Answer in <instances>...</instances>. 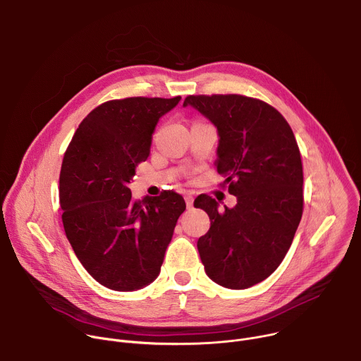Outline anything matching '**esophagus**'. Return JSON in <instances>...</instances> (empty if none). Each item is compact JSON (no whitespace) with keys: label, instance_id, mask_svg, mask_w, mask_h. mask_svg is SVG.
<instances>
[{"label":"esophagus","instance_id":"1","mask_svg":"<svg viewBox=\"0 0 361 361\" xmlns=\"http://www.w3.org/2000/svg\"><path fill=\"white\" fill-rule=\"evenodd\" d=\"M184 200H185V204H187V209H188V210H190V209H192V201H194L192 195L187 194V195L184 197Z\"/></svg>","mask_w":361,"mask_h":361}]
</instances>
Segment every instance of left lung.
I'll use <instances>...</instances> for the list:
<instances>
[{
    "label": "left lung",
    "mask_w": 361,
    "mask_h": 361,
    "mask_svg": "<svg viewBox=\"0 0 361 361\" xmlns=\"http://www.w3.org/2000/svg\"><path fill=\"white\" fill-rule=\"evenodd\" d=\"M192 107L219 133L217 171L233 209L219 212L205 194L194 207L209 214V233L197 248L214 283L243 290L266 280L286 257L302 214V166L294 134L284 117L264 101L228 95H190Z\"/></svg>",
    "instance_id": "8db88e82"
}]
</instances>
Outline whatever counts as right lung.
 <instances>
[{"label": "right lung", "instance_id": "add662e5", "mask_svg": "<svg viewBox=\"0 0 361 361\" xmlns=\"http://www.w3.org/2000/svg\"><path fill=\"white\" fill-rule=\"evenodd\" d=\"M181 97H131L94 109L77 128L60 173L67 238L90 276L116 291L156 280L184 198L173 191L131 200L128 184L145 161L154 128Z\"/></svg>", "mask_w": 361, "mask_h": 361}]
</instances>
